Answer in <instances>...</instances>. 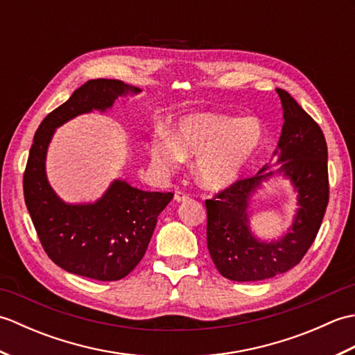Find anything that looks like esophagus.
I'll return each instance as SVG.
<instances>
[{
	"label": "esophagus",
	"mask_w": 355,
	"mask_h": 355,
	"mask_svg": "<svg viewBox=\"0 0 355 355\" xmlns=\"http://www.w3.org/2000/svg\"><path fill=\"white\" fill-rule=\"evenodd\" d=\"M173 200H175L177 202H184V201L189 200V195L182 192V191H177L175 195H173Z\"/></svg>",
	"instance_id": "34e87169"
}]
</instances>
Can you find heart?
<instances>
[{
  "label": "heart",
  "mask_w": 355,
  "mask_h": 355,
  "mask_svg": "<svg viewBox=\"0 0 355 355\" xmlns=\"http://www.w3.org/2000/svg\"><path fill=\"white\" fill-rule=\"evenodd\" d=\"M266 130L258 117L236 119L218 112H197L178 120L173 137L150 141L153 160L172 171L186 158L197 157L193 175L210 191L238 183L258 158Z\"/></svg>",
  "instance_id": "heart-1"
}]
</instances>
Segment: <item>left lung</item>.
Returning <instances> with one entry per match:
<instances>
[{"mask_svg":"<svg viewBox=\"0 0 355 355\" xmlns=\"http://www.w3.org/2000/svg\"><path fill=\"white\" fill-rule=\"evenodd\" d=\"M276 92L281 97L284 125L273 154L281 166L270 171L266 164L256 175L239 180L215 198L206 200L209 253L218 271L230 281H262L297 266L314 243L328 206L325 135L285 89ZM275 175L289 180L298 193V210L281 239L262 241L251 232L250 206L261 183Z\"/></svg>","mask_w":355,"mask_h":355,"instance_id":"8db88e82","label":"left lung"}]
</instances>
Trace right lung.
<instances>
[{
	"instance_id": "1",
	"label": "right lung",
	"mask_w": 355,
	"mask_h": 355,
	"mask_svg": "<svg viewBox=\"0 0 355 355\" xmlns=\"http://www.w3.org/2000/svg\"><path fill=\"white\" fill-rule=\"evenodd\" d=\"M140 88L116 79H93L45 117L35 134L24 172V200L49 258L73 275L119 281L141 261L157 218L172 192H148L116 178L99 200L70 205L53 191L45 158L56 128L87 112H105Z\"/></svg>"
}]
</instances>
